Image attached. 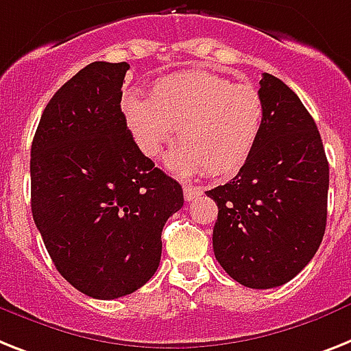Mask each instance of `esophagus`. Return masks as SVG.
Returning <instances> with one entry per match:
<instances>
[{"label": "esophagus", "mask_w": 351, "mask_h": 351, "mask_svg": "<svg viewBox=\"0 0 351 351\" xmlns=\"http://www.w3.org/2000/svg\"><path fill=\"white\" fill-rule=\"evenodd\" d=\"M202 195V189L200 187H196V185H191V184H184V196L187 202H193L195 198Z\"/></svg>", "instance_id": "esophagus-1"}]
</instances>
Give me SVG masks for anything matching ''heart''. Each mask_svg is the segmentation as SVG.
I'll return each mask as SVG.
<instances>
[{"instance_id":"b5f03b06","label":"heart","mask_w":351,"mask_h":351,"mask_svg":"<svg viewBox=\"0 0 351 351\" xmlns=\"http://www.w3.org/2000/svg\"><path fill=\"white\" fill-rule=\"evenodd\" d=\"M121 108L147 158L160 155L178 130L182 146L167 158L178 175L205 169L216 178L236 175L254 153L265 124L263 97L254 84L205 70L162 77L151 97L128 90Z\"/></svg>"}]
</instances>
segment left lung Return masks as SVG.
<instances>
[{
	"label": "left lung",
	"mask_w": 351,
	"mask_h": 351,
	"mask_svg": "<svg viewBox=\"0 0 351 351\" xmlns=\"http://www.w3.org/2000/svg\"><path fill=\"white\" fill-rule=\"evenodd\" d=\"M265 124L240 173L207 191L218 205L213 249L230 278L274 289L301 272L326 229L328 160L317 126L299 97L263 73Z\"/></svg>",
	"instance_id": "left-lung-1"
}]
</instances>
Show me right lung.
I'll return each mask as SVG.
<instances>
[{
	"label": "right lung",
	"instance_id": "right-lung-1",
	"mask_svg": "<svg viewBox=\"0 0 351 351\" xmlns=\"http://www.w3.org/2000/svg\"><path fill=\"white\" fill-rule=\"evenodd\" d=\"M128 62L95 61L50 99L30 151L32 215L59 274L117 299L158 269L182 185L136 147L121 110Z\"/></svg>",
	"mask_w": 351,
	"mask_h": 351
}]
</instances>
